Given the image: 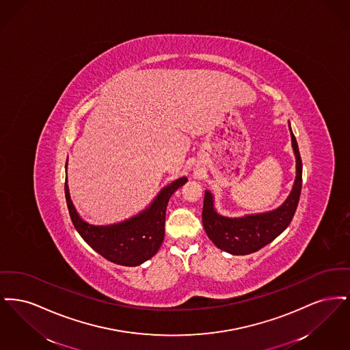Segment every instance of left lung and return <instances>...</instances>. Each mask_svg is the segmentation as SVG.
Here are the masks:
<instances>
[{"label":"left lung","instance_id":"8db88e82","mask_svg":"<svg viewBox=\"0 0 350 350\" xmlns=\"http://www.w3.org/2000/svg\"><path fill=\"white\" fill-rule=\"evenodd\" d=\"M291 131V127H290ZM293 148L297 157V177L288 198L274 211L244 217H221L214 210L210 191L204 193L202 221L204 231L219 250L236 256L250 254L264 248L291 223L301 191V159L297 139L291 131Z\"/></svg>","mask_w":350,"mask_h":350}]
</instances>
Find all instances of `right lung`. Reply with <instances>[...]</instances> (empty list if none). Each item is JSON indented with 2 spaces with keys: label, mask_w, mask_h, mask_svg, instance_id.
<instances>
[{
  "label": "right lung",
  "mask_w": 350,
  "mask_h": 350,
  "mask_svg": "<svg viewBox=\"0 0 350 350\" xmlns=\"http://www.w3.org/2000/svg\"><path fill=\"white\" fill-rule=\"evenodd\" d=\"M187 181L181 177L164 187L152 202L150 207L131 217L113 226H92L83 221L75 210L69 197L66 181V200L72 223L77 232L96 252L106 260L124 267H136L153 257L163 244L165 234L167 206L172 194Z\"/></svg>",
  "instance_id": "obj_1"
}]
</instances>
